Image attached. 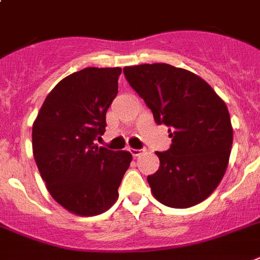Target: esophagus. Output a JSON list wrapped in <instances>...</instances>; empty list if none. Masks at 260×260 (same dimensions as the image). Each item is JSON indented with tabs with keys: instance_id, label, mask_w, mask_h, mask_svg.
<instances>
[{
	"instance_id": "34e87169",
	"label": "esophagus",
	"mask_w": 260,
	"mask_h": 260,
	"mask_svg": "<svg viewBox=\"0 0 260 260\" xmlns=\"http://www.w3.org/2000/svg\"><path fill=\"white\" fill-rule=\"evenodd\" d=\"M128 151L131 152V155L134 156V157H137V156L141 153V149H135V148H128Z\"/></svg>"
}]
</instances>
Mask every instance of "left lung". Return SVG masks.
Instances as JSON below:
<instances>
[{
    "mask_svg": "<svg viewBox=\"0 0 260 260\" xmlns=\"http://www.w3.org/2000/svg\"><path fill=\"white\" fill-rule=\"evenodd\" d=\"M124 75L156 124L170 126L172 144L156 152L159 170L147 178L155 199L172 208L199 204L229 166L234 132L225 103L199 76L172 65L125 67Z\"/></svg>",
    "mask_w": 260,
    "mask_h": 260,
    "instance_id": "obj_1",
    "label": "left lung"
}]
</instances>
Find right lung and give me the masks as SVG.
<instances>
[{
  "label": "right lung",
  "instance_id": "add662e5",
  "mask_svg": "<svg viewBox=\"0 0 260 260\" xmlns=\"http://www.w3.org/2000/svg\"><path fill=\"white\" fill-rule=\"evenodd\" d=\"M121 68H85L61 80L33 123L36 164L57 203L79 216L109 210L132 155L93 143L119 89Z\"/></svg>",
  "mask_w": 260,
  "mask_h": 260
}]
</instances>
